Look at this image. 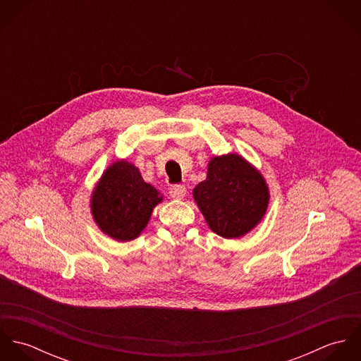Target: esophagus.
<instances>
[{"label": "esophagus", "mask_w": 361, "mask_h": 361, "mask_svg": "<svg viewBox=\"0 0 361 361\" xmlns=\"http://www.w3.org/2000/svg\"><path fill=\"white\" fill-rule=\"evenodd\" d=\"M169 196L175 200H182L186 196V188L182 185H175L169 189Z\"/></svg>", "instance_id": "obj_1"}]
</instances>
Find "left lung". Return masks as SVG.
<instances>
[{
    "label": "left lung",
    "instance_id": "8db88e82",
    "mask_svg": "<svg viewBox=\"0 0 361 361\" xmlns=\"http://www.w3.org/2000/svg\"><path fill=\"white\" fill-rule=\"evenodd\" d=\"M193 197L212 232L238 239L264 218L269 190L261 172L247 159L225 154L209 159L206 180L193 189Z\"/></svg>",
    "mask_w": 361,
    "mask_h": 361
}]
</instances>
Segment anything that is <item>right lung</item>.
I'll return each mask as SVG.
<instances>
[{
  "instance_id": "obj_1",
  "label": "right lung",
  "mask_w": 361,
  "mask_h": 361,
  "mask_svg": "<svg viewBox=\"0 0 361 361\" xmlns=\"http://www.w3.org/2000/svg\"><path fill=\"white\" fill-rule=\"evenodd\" d=\"M162 196L146 183L139 168L126 159L111 164L97 182L92 199V215L105 235L118 242L136 239L147 226Z\"/></svg>"
}]
</instances>
